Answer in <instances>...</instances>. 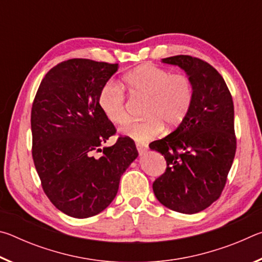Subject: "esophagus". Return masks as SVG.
Listing matches in <instances>:
<instances>
[{"mask_svg":"<svg viewBox=\"0 0 262 262\" xmlns=\"http://www.w3.org/2000/svg\"><path fill=\"white\" fill-rule=\"evenodd\" d=\"M136 148L140 155H143L148 150V145L143 143H136Z\"/></svg>","mask_w":262,"mask_h":262,"instance_id":"esophagus-1","label":"esophagus"}]
</instances>
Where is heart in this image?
Wrapping results in <instances>:
<instances>
[{"label": "heart", "instance_id": "obj_1", "mask_svg": "<svg viewBox=\"0 0 262 262\" xmlns=\"http://www.w3.org/2000/svg\"><path fill=\"white\" fill-rule=\"evenodd\" d=\"M123 82L134 97L145 99L144 120L129 122L121 128L122 135L143 142L161 134L163 125L174 128L184 120L193 103V83L187 75L143 64L127 73ZM101 112L114 125L128 119L125 95L118 83L110 81L101 88L98 97Z\"/></svg>", "mask_w": 262, "mask_h": 262}]
</instances>
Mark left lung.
<instances>
[{"label":"left lung","mask_w":262,"mask_h":262,"mask_svg":"<svg viewBox=\"0 0 262 262\" xmlns=\"http://www.w3.org/2000/svg\"><path fill=\"white\" fill-rule=\"evenodd\" d=\"M162 62L185 70L194 97L178 128L149 144L167 164L152 188L168 209L195 214L215 202L227 184L237 148L233 101L223 77L208 62L189 55Z\"/></svg>","instance_id":"8db88e82"}]
</instances>
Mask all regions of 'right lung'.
I'll list each match as a JSON object with an SVG mask.
<instances>
[{"label":"right lung","instance_id":"1","mask_svg":"<svg viewBox=\"0 0 262 262\" xmlns=\"http://www.w3.org/2000/svg\"><path fill=\"white\" fill-rule=\"evenodd\" d=\"M117 70L118 63L63 61L45 75L32 104V157L42 189L57 209L75 219L108 207L123 172L139 156L127 136L99 149L117 132L98 103L101 88ZM94 151L103 155L96 159Z\"/></svg>","mask_w":262,"mask_h":262}]
</instances>
